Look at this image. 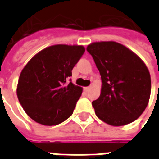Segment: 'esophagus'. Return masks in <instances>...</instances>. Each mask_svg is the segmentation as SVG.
I'll use <instances>...</instances> for the list:
<instances>
[{"mask_svg":"<svg viewBox=\"0 0 159 159\" xmlns=\"http://www.w3.org/2000/svg\"><path fill=\"white\" fill-rule=\"evenodd\" d=\"M90 89H91V87H86V88H84V91H85L86 93H89Z\"/></svg>","mask_w":159,"mask_h":159,"instance_id":"34e87169","label":"esophagus"}]
</instances>
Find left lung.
I'll return each instance as SVG.
<instances>
[{"instance_id":"left-lung-1","label":"left lung","mask_w":159,"mask_h":159,"mask_svg":"<svg viewBox=\"0 0 159 159\" xmlns=\"http://www.w3.org/2000/svg\"><path fill=\"white\" fill-rule=\"evenodd\" d=\"M87 51L102 81L100 97L92 102L96 116L113 126L134 122L145 111L150 98L151 76L146 65L115 42H94Z\"/></svg>"}]
</instances>
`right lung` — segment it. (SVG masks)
<instances>
[{"mask_svg":"<svg viewBox=\"0 0 159 159\" xmlns=\"http://www.w3.org/2000/svg\"><path fill=\"white\" fill-rule=\"evenodd\" d=\"M84 52L83 46H51L25 66L19 76L17 95L31 119L52 126L72 115L83 89L75 86L70 77Z\"/></svg>","mask_w":159,"mask_h":159,"instance_id":"obj_1","label":"right lung"}]
</instances>
